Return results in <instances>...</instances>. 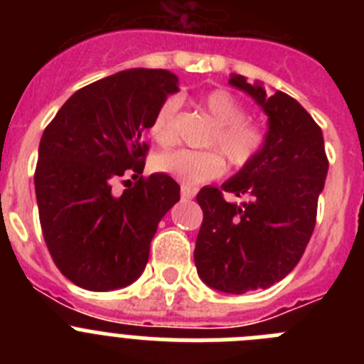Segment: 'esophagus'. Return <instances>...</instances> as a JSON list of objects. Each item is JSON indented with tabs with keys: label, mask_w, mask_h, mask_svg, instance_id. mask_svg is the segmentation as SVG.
<instances>
[{
	"label": "esophagus",
	"mask_w": 364,
	"mask_h": 364,
	"mask_svg": "<svg viewBox=\"0 0 364 364\" xmlns=\"http://www.w3.org/2000/svg\"><path fill=\"white\" fill-rule=\"evenodd\" d=\"M180 195H182V198H184V200H189V198H193L195 195H197V189L189 188V186H182V189H180Z\"/></svg>",
	"instance_id": "esophagus-1"
}]
</instances>
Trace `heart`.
Wrapping results in <instances>:
<instances>
[{
    "instance_id": "obj_1",
    "label": "heart",
    "mask_w": 364,
    "mask_h": 364,
    "mask_svg": "<svg viewBox=\"0 0 364 364\" xmlns=\"http://www.w3.org/2000/svg\"><path fill=\"white\" fill-rule=\"evenodd\" d=\"M215 122V131L208 138V147L193 151L173 149L156 154L153 167L188 186H198L218 178L226 171V160L235 171L252 166L266 147V131L257 122L246 118V107L228 89H213L198 100ZM178 98L169 96L154 111L149 133L159 146H173L176 140L175 120Z\"/></svg>"
}]
</instances>
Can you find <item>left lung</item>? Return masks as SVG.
I'll use <instances>...</instances> for the list:
<instances>
[{
  "instance_id": "left-lung-1",
  "label": "left lung",
  "mask_w": 364,
  "mask_h": 364,
  "mask_svg": "<svg viewBox=\"0 0 364 364\" xmlns=\"http://www.w3.org/2000/svg\"><path fill=\"white\" fill-rule=\"evenodd\" d=\"M231 85L255 98L269 117L266 147L226 184L197 195L204 220L195 244L202 281L218 291L246 294L284 279L297 266L314 233L328 159L321 127L297 100L268 96L233 74ZM224 192L246 196L228 203Z\"/></svg>"
}]
</instances>
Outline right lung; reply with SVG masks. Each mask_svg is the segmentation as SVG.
<instances>
[{
  "instance_id": "1",
  "label": "right lung",
  "mask_w": 364,
  "mask_h": 364,
  "mask_svg": "<svg viewBox=\"0 0 364 364\" xmlns=\"http://www.w3.org/2000/svg\"><path fill=\"white\" fill-rule=\"evenodd\" d=\"M176 83L164 69L122 70L74 92L45 127L34 173L41 231L54 264L80 288L136 281L160 218L180 200L169 175L140 176L142 133ZM124 174L135 182L114 196Z\"/></svg>"
}]
</instances>
